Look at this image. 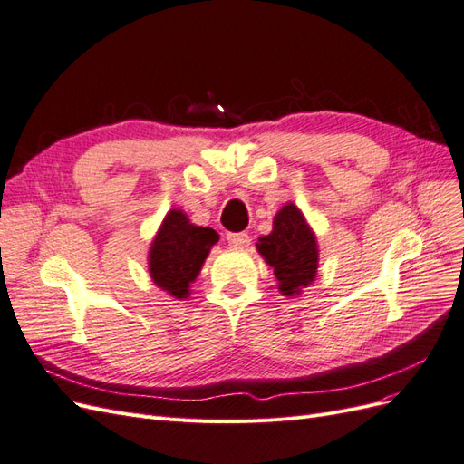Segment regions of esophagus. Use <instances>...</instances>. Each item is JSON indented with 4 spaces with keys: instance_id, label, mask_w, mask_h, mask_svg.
Masks as SVG:
<instances>
[{
    "instance_id": "1",
    "label": "esophagus",
    "mask_w": 464,
    "mask_h": 464,
    "mask_svg": "<svg viewBox=\"0 0 464 464\" xmlns=\"http://www.w3.org/2000/svg\"><path fill=\"white\" fill-rule=\"evenodd\" d=\"M227 240L232 247H246V246H249L251 237L247 232H228Z\"/></svg>"
}]
</instances>
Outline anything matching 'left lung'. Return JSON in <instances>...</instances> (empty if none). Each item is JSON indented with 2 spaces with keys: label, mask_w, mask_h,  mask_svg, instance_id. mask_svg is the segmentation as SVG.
Returning a JSON list of instances; mask_svg holds the SVG:
<instances>
[{
  "label": "left lung",
  "mask_w": 464,
  "mask_h": 464,
  "mask_svg": "<svg viewBox=\"0 0 464 464\" xmlns=\"http://www.w3.org/2000/svg\"><path fill=\"white\" fill-rule=\"evenodd\" d=\"M257 249L273 266L278 290L285 296H294L312 285L319 259L317 242L300 208L294 203L278 210L273 220V232L259 237Z\"/></svg>",
  "instance_id": "left-lung-1"
}]
</instances>
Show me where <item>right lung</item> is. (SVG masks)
I'll return each mask as SVG.
<instances>
[{
	"label": "right lung",
	"instance_id": "1",
	"mask_svg": "<svg viewBox=\"0 0 464 464\" xmlns=\"http://www.w3.org/2000/svg\"><path fill=\"white\" fill-rule=\"evenodd\" d=\"M217 242L218 234L213 228L195 227L181 210H170L149 254L154 285L174 298H186L189 285L198 278L210 247Z\"/></svg>",
	"mask_w": 464,
	"mask_h": 464
}]
</instances>
